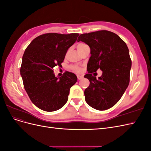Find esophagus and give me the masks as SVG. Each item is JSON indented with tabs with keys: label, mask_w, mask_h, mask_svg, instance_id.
<instances>
[{
	"label": "esophagus",
	"mask_w": 151,
	"mask_h": 151,
	"mask_svg": "<svg viewBox=\"0 0 151 151\" xmlns=\"http://www.w3.org/2000/svg\"><path fill=\"white\" fill-rule=\"evenodd\" d=\"M83 78V76L77 75V79H78V80H81Z\"/></svg>",
	"instance_id": "1"
}]
</instances>
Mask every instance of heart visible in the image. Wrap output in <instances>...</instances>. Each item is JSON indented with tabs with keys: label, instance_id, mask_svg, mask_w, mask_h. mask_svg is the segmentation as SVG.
I'll return each instance as SVG.
<instances>
[{
	"label": "heart",
	"instance_id": "b5f03b06",
	"mask_svg": "<svg viewBox=\"0 0 151 151\" xmlns=\"http://www.w3.org/2000/svg\"><path fill=\"white\" fill-rule=\"evenodd\" d=\"M84 45V44H83V43H80V44H79L78 45H77V47H81V46H82V45ZM71 68H72V69L73 70L75 71V72H80L81 71V68L77 66V65L71 66Z\"/></svg>",
	"mask_w": 151,
	"mask_h": 151
}]
</instances>
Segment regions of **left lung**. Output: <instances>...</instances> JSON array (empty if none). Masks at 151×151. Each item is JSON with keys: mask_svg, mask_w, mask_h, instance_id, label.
Masks as SVG:
<instances>
[{"mask_svg": "<svg viewBox=\"0 0 151 151\" xmlns=\"http://www.w3.org/2000/svg\"><path fill=\"white\" fill-rule=\"evenodd\" d=\"M90 47L91 56L84 76L90 84L84 91L85 100L91 107L106 110L113 107L124 94L130 81L132 61L126 43L116 34L101 30L81 34L77 42ZM99 68L98 80L92 73Z\"/></svg>", "mask_w": 151, "mask_h": 151, "instance_id": "left-lung-1", "label": "left lung"}]
</instances>
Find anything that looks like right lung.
Segmentation results:
<instances>
[{
	"label": "right lung",
	"instance_id": "add662e5",
	"mask_svg": "<svg viewBox=\"0 0 151 151\" xmlns=\"http://www.w3.org/2000/svg\"><path fill=\"white\" fill-rule=\"evenodd\" d=\"M79 35L44 34L35 38L25 50L20 70L24 89L32 103L43 111H54L64 106L70 88L77 82V76L69 72L57 78L53 67L61 66L68 49Z\"/></svg>",
	"mask_w": 151,
	"mask_h": 151
}]
</instances>
